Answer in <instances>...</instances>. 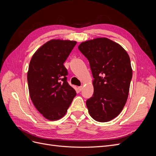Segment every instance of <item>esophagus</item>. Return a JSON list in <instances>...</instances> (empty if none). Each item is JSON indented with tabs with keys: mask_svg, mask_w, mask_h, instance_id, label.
Listing matches in <instances>:
<instances>
[{
	"mask_svg": "<svg viewBox=\"0 0 156 156\" xmlns=\"http://www.w3.org/2000/svg\"><path fill=\"white\" fill-rule=\"evenodd\" d=\"M83 87L82 86H81V87H78V89H79V91H81L82 90H83Z\"/></svg>",
	"mask_w": 156,
	"mask_h": 156,
	"instance_id": "esophagus-1",
	"label": "esophagus"
}]
</instances>
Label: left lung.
Wrapping results in <instances>:
<instances>
[{"label":"left lung","mask_w":156,"mask_h":156,"mask_svg":"<svg viewBox=\"0 0 156 156\" xmlns=\"http://www.w3.org/2000/svg\"><path fill=\"white\" fill-rule=\"evenodd\" d=\"M79 51L89 61L94 94L86 101L90 115L105 122L119 115L126 104L132 79L128 54L121 45L105 38L81 43Z\"/></svg>","instance_id":"1"}]
</instances>
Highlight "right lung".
<instances>
[{
  "mask_svg": "<svg viewBox=\"0 0 156 156\" xmlns=\"http://www.w3.org/2000/svg\"><path fill=\"white\" fill-rule=\"evenodd\" d=\"M77 42L52 40L32 56L27 73L33 104L45 119L56 120L67 112L76 92L67 82L64 63Z\"/></svg>",
  "mask_w": 156,
  "mask_h": 156,
  "instance_id": "right-lung-1",
  "label": "right lung"
}]
</instances>
